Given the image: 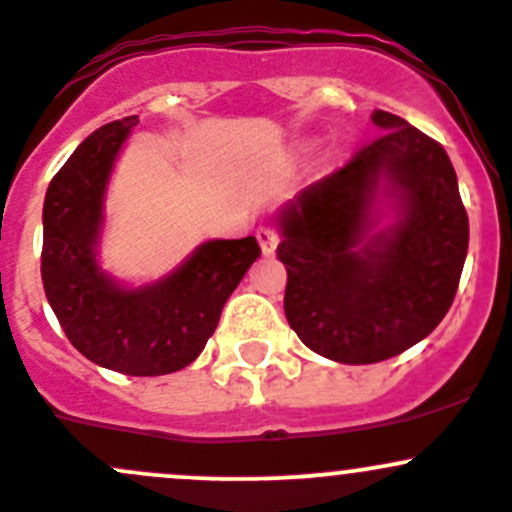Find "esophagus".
<instances>
[{"label":"esophagus","mask_w":512,"mask_h":512,"mask_svg":"<svg viewBox=\"0 0 512 512\" xmlns=\"http://www.w3.org/2000/svg\"><path fill=\"white\" fill-rule=\"evenodd\" d=\"M256 239H258V246H261L263 256L276 254V246H278L276 231L268 229V226H261V229H256Z\"/></svg>","instance_id":"1"}]
</instances>
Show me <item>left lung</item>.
I'll return each instance as SVG.
<instances>
[{
	"label": "left lung",
	"instance_id": "obj_1",
	"mask_svg": "<svg viewBox=\"0 0 512 512\" xmlns=\"http://www.w3.org/2000/svg\"><path fill=\"white\" fill-rule=\"evenodd\" d=\"M373 124V144L276 214L288 326L348 366L423 341L448 313L468 254V214L443 146L388 111H373Z\"/></svg>",
	"mask_w": 512,
	"mask_h": 512
}]
</instances>
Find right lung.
Returning a JSON list of instances; mask_svg holds the SVG:
<instances>
[{"label":"right lung","mask_w":512,"mask_h":512,"mask_svg":"<svg viewBox=\"0 0 512 512\" xmlns=\"http://www.w3.org/2000/svg\"><path fill=\"white\" fill-rule=\"evenodd\" d=\"M136 124L126 116L96 129L49 184L42 281L64 333L91 363L126 376H166L204 351L261 249L254 236L211 239L156 281L131 286L111 276L99 251L106 191Z\"/></svg>","instance_id":"obj_1"}]
</instances>
